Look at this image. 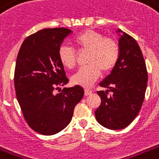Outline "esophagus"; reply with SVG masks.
I'll return each instance as SVG.
<instances>
[{
  "label": "esophagus",
  "mask_w": 159,
  "mask_h": 159,
  "mask_svg": "<svg viewBox=\"0 0 159 159\" xmlns=\"http://www.w3.org/2000/svg\"><path fill=\"white\" fill-rule=\"evenodd\" d=\"M92 93V90L90 89H87V88H86V89L84 90V95L87 97V96H89V95H91Z\"/></svg>",
  "instance_id": "34e87169"
}]
</instances>
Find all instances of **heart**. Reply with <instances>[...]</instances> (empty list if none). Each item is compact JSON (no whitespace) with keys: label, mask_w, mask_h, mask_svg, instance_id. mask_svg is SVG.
<instances>
[{"label":"heart","mask_w":159,"mask_h":159,"mask_svg":"<svg viewBox=\"0 0 159 159\" xmlns=\"http://www.w3.org/2000/svg\"><path fill=\"white\" fill-rule=\"evenodd\" d=\"M73 43L78 51H87V63L72 76V82L83 87H89L97 81L101 72L112 70L120 56L118 43L114 39L104 37L100 32L87 30L73 39ZM57 56L61 64L72 69L77 62L75 49L67 45L60 46Z\"/></svg>","instance_id":"obj_1"}]
</instances>
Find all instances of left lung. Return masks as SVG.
I'll list each match as a JSON object with an SVG mask.
<instances>
[{
    "label": "left lung",
    "mask_w": 159,
    "mask_h": 159,
    "mask_svg": "<svg viewBox=\"0 0 159 159\" xmlns=\"http://www.w3.org/2000/svg\"><path fill=\"white\" fill-rule=\"evenodd\" d=\"M119 47L118 61L111 74L100 83L107 90L97 92L102 103L95 111L98 123L113 130L125 128L138 116L148 83L145 61L135 39L123 32Z\"/></svg>",
    "instance_id": "8db88e82"
}]
</instances>
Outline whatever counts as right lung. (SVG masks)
<instances>
[{"label":"right lung","mask_w":159,"mask_h":159,"mask_svg":"<svg viewBox=\"0 0 159 159\" xmlns=\"http://www.w3.org/2000/svg\"><path fill=\"white\" fill-rule=\"evenodd\" d=\"M71 34L66 28L41 30L24 40L17 56L16 98L29 126L41 134L53 135L66 128L84 95L79 85L54 92L68 82L57 52Z\"/></svg>","instance_id":"right-lung-1"}]
</instances>
